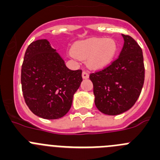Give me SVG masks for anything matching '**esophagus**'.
Wrapping results in <instances>:
<instances>
[{
    "label": "esophagus",
    "mask_w": 160,
    "mask_h": 160,
    "mask_svg": "<svg viewBox=\"0 0 160 160\" xmlns=\"http://www.w3.org/2000/svg\"><path fill=\"white\" fill-rule=\"evenodd\" d=\"M82 77H83V79H88L89 77V74L88 72L86 71H83V72H82Z\"/></svg>",
    "instance_id": "34e87169"
}]
</instances>
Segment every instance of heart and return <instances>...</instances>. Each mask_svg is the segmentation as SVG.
Returning a JSON list of instances; mask_svg holds the SVG:
<instances>
[{"label": "heart", "instance_id": "obj_1", "mask_svg": "<svg viewBox=\"0 0 160 160\" xmlns=\"http://www.w3.org/2000/svg\"><path fill=\"white\" fill-rule=\"evenodd\" d=\"M117 50V44L112 38H90L77 42L72 48L71 55L87 59L89 67L99 69L108 65Z\"/></svg>", "mask_w": 160, "mask_h": 160}]
</instances>
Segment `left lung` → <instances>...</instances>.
Here are the masks:
<instances>
[{"label":"left lung","instance_id":"1","mask_svg":"<svg viewBox=\"0 0 160 160\" xmlns=\"http://www.w3.org/2000/svg\"><path fill=\"white\" fill-rule=\"evenodd\" d=\"M119 57L103 70L91 73L95 104L103 114L116 116L129 110L138 100L144 82L143 52L130 36Z\"/></svg>","mask_w":160,"mask_h":160}]
</instances>
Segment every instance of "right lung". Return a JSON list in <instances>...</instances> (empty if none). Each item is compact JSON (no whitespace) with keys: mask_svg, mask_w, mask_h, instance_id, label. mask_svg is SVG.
Segmentation results:
<instances>
[{"mask_svg":"<svg viewBox=\"0 0 160 160\" xmlns=\"http://www.w3.org/2000/svg\"><path fill=\"white\" fill-rule=\"evenodd\" d=\"M82 70L69 69L46 39L28 45L21 68L23 96L28 108L46 119L61 118L70 110L80 87Z\"/></svg>","mask_w":160,"mask_h":160,"instance_id":"obj_1","label":"right lung"}]
</instances>
